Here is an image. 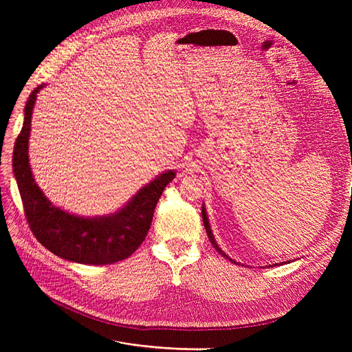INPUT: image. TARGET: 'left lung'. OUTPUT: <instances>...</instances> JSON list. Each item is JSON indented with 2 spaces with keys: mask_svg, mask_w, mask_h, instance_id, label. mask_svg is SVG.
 <instances>
[{
  "mask_svg": "<svg viewBox=\"0 0 352 352\" xmlns=\"http://www.w3.org/2000/svg\"><path fill=\"white\" fill-rule=\"evenodd\" d=\"M202 221H204V228H206V230H207V235H208V239H210V242L212 243V247H214L223 257H226V258H229L228 255L223 252L220 248H219V245H217V242H216V239H214V236H212V232H211V228H210V223H208V217H207V214H206V208L202 207ZM232 263H233V260L232 258H229Z\"/></svg>",
  "mask_w": 352,
  "mask_h": 352,
  "instance_id": "1",
  "label": "left lung"
}]
</instances>
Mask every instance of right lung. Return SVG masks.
<instances>
[{"label": "right lung", "instance_id": "obj_1", "mask_svg": "<svg viewBox=\"0 0 352 352\" xmlns=\"http://www.w3.org/2000/svg\"><path fill=\"white\" fill-rule=\"evenodd\" d=\"M42 88L44 85H39L29 95L13 153V172L32 233L47 250L67 261L104 265L131 257L150 230L157 202L175 179V170L157 176L122 210L109 216L80 217L52 206L32 176L28 155L32 111Z\"/></svg>", "mask_w": 352, "mask_h": 352}]
</instances>
